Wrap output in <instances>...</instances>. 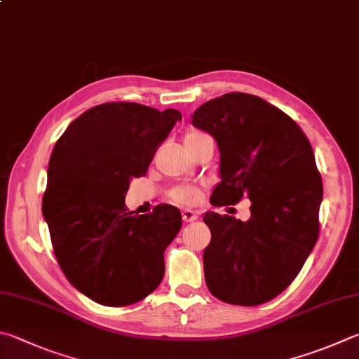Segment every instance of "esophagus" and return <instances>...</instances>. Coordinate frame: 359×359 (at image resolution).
Returning a JSON list of instances; mask_svg holds the SVG:
<instances>
[{"mask_svg":"<svg viewBox=\"0 0 359 359\" xmlns=\"http://www.w3.org/2000/svg\"><path fill=\"white\" fill-rule=\"evenodd\" d=\"M181 215H182V220H184L186 223H189V222H195L198 219V214L197 212H194V211H191V209H184V211L181 212Z\"/></svg>","mask_w":359,"mask_h":359,"instance_id":"1","label":"esophagus"}]
</instances>
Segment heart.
<instances>
[{
  "label": "heart",
  "instance_id": "obj_1",
  "mask_svg": "<svg viewBox=\"0 0 359 359\" xmlns=\"http://www.w3.org/2000/svg\"><path fill=\"white\" fill-rule=\"evenodd\" d=\"M208 137L205 133H200V131H187L184 134V147H192L197 144L198 140ZM201 197V192L198 187H194V186H178V187H173L172 192H170V198L173 201L180 203V205H194V203H197Z\"/></svg>",
  "mask_w": 359,
  "mask_h": 359
}]
</instances>
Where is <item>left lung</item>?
<instances>
[{"label": "left lung", "mask_w": 359, "mask_h": 359, "mask_svg": "<svg viewBox=\"0 0 359 359\" xmlns=\"http://www.w3.org/2000/svg\"><path fill=\"white\" fill-rule=\"evenodd\" d=\"M192 125L219 147L211 205L252 201L247 222L212 211L203 217L211 229L203 252L206 286L231 305H262L292 283L319 236L323 189L313 147L278 107L242 92L206 101Z\"/></svg>", "instance_id": "obj_1"}]
</instances>
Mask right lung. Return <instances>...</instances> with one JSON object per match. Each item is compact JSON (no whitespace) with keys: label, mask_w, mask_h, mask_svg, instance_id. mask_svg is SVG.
<instances>
[{"label":"right lung","mask_w":359,"mask_h":359,"mask_svg":"<svg viewBox=\"0 0 359 359\" xmlns=\"http://www.w3.org/2000/svg\"><path fill=\"white\" fill-rule=\"evenodd\" d=\"M180 120L177 109L104 103L73 120L53 148L42 212L54 255L70 285L100 305H133L162 281L181 212L159 205L137 215L125 195Z\"/></svg>","instance_id":"1"}]
</instances>
